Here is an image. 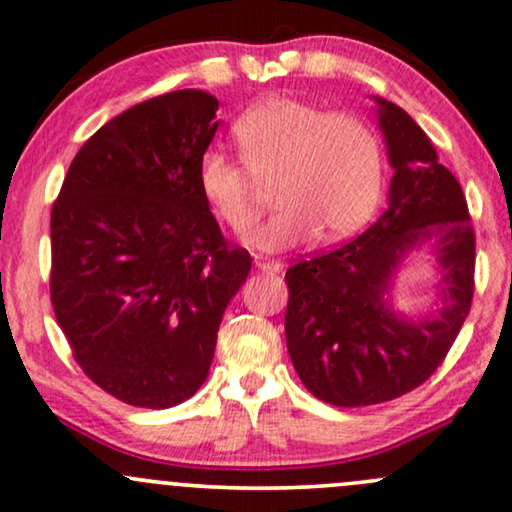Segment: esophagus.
<instances>
[{
    "label": "esophagus",
    "mask_w": 512,
    "mask_h": 512,
    "mask_svg": "<svg viewBox=\"0 0 512 512\" xmlns=\"http://www.w3.org/2000/svg\"><path fill=\"white\" fill-rule=\"evenodd\" d=\"M255 269L267 271V274H278V271H283V264L281 262H274V260H262V257H257Z\"/></svg>",
    "instance_id": "obj_1"
}]
</instances>
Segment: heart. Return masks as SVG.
Returning <instances> with one entry per match:
<instances>
[{"label": "heart", "instance_id": "obj_1", "mask_svg": "<svg viewBox=\"0 0 512 512\" xmlns=\"http://www.w3.org/2000/svg\"><path fill=\"white\" fill-rule=\"evenodd\" d=\"M241 165L210 146L198 184L210 210L238 236L260 219L257 181H274L278 212L248 238L250 248L283 252L323 234L340 241L359 231L383 196L385 158L375 129L349 113H326L295 99H267L234 125Z\"/></svg>", "mask_w": 512, "mask_h": 512}]
</instances>
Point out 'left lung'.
I'll use <instances>...</instances> for the list:
<instances>
[{"mask_svg": "<svg viewBox=\"0 0 512 512\" xmlns=\"http://www.w3.org/2000/svg\"><path fill=\"white\" fill-rule=\"evenodd\" d=\"M392 167L387 208L364 234L286 271V342L300 380L333 406L397 399L430 378L472 302L475 234L454 174L409 113L373 96ZM416 251L440 274L438 309H393L396 276Z\"/></svg>", "mask_w": 512, "mask_h": 512, "instance_id": "8db88e82", "label": "left lung"}]
</instances>
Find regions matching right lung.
<instances>
[{"mask_svg": "<svg viewBox=\"0 0 512 512\" xmlns=\"http://www.w3.org/2000/svg\"><path fill=\"white\" fill-rule=\"evenodd\" d=\"M219 101L137 103L80 148L51 210V302L82 371L141 409L198 392L250 255L229 248L198 184Z\"/></svg>", "mask_w": 512, "mask_h": 512, "instance_id": "right-lung-1", "label": "right lung"}]
</instances>
